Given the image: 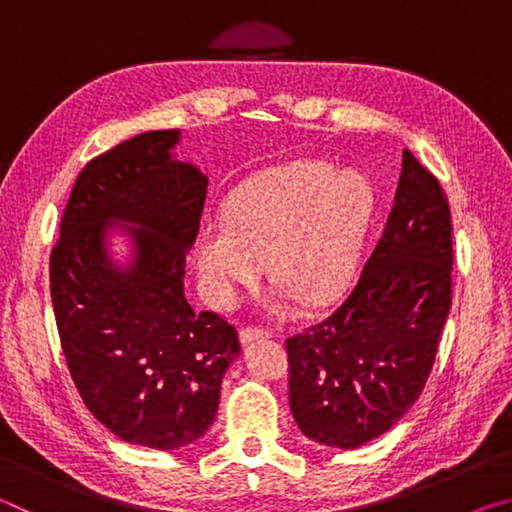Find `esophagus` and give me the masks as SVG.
<instances>
[{
    "label": "esophagus",
    "mask_w": 512,
    "mask_h": 512,
    "mask_svg": "<svg viewBox=\"0 0 512 512\" xmlns=\"http://www.w3.org/2000/svg\"><path fill=\"white\" fill-rule=\"evenodd\" d=\"M268 334L266 329H262V327H244L239 332V339H241V343H253V341H259V339H268Z\"/></svg>",
    "instance_id": "34e87169"
}]
</instances>
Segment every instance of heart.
<instances>
[{"label": "heart", "instance_id": "1", "mask_svg": "<svg viewBox=\"0 0 512 512\" xmlns=\"http://www.w3.org/2000/svg\"><path fill=\"white\" fill-rule=\"evenodd\" d=\"M372 216V189L359 171L318 160L266 169L225 198L223 219L198 228L194 262L207 300L235 307L271 264L280 305L300 298L325 307L341 296Z\"/></svg>", "mask_w": 512, "mask_h": 512}]
</instances>
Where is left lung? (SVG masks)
<instances>
[{"label":"left lung","mask_w":512,"mask_h":512,"mask_svg":"<svg viewBox=\"0 0 512 512\" xmlns=\"http://www.w3.org/2000/svg\"><path fill=\"white\" fill-rule=\"evenodd\" d=\"M452 264L447 196L404 149L395 205L357 287L287 339L289 404L309 440L357 449L411 409L452 307Z\"/></svg>","instance_id":"left-lung-1"}]
</instances>
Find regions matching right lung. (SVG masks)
I'll return each instance as SVG.
<instances>
[{
    "instance_id": "1",
    "label": "right lung",
    "mask_w": 512,
    "mask_h": 512,
    "mask_svg": "<svg viewBox=\"0 0 512 512\" xmlns=\"http://www.w3.org/2000/svg\"><path fill=\"white\" fill-rule=\"evenodd\" d=\"M178 142L180 131H149L85 164L49 259L60 345L85 406L124 443L162 452L210 429L241 352L235 327L185 298L207 176L173 158ZM112 227L132 237L124 267L109 257Z\"/></svg>"
}]
</instances>
